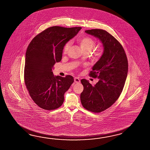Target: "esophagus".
<instances>
[{"mask_svg": "<svg viewBox=\"0 0 150 150\" xmlns=\"http://www.w3.org/2000/svg\"><path fill=\"white\" fill-rule=\"evenodd\" d=\"M74 82L76 83H80V79L78 78H77V77H75L74 78Z\"/></svg>", "mask_w": 150, "mask_h": 150, "instance_id": "34e87169", "label": "esophagus"}]
</instances>
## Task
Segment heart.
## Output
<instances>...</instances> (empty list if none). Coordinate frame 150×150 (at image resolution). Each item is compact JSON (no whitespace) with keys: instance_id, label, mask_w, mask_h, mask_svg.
Returning <instances> with one entry per match:
<instances>
[{"instance_id":"obj_1","label":"heart","mask_w":150,"mask_h":150,"mask_svg":"<svg viewBox=\"0 0 150 150\" xmlns=\"http://www.w3.org/2000/svg\"><path fill=\"white\" fill-rule=\"evenodd\" d=\"M78 42L81 46V49L84 52H90L96 45V42L93 39L88 37L84 36L78 39ZM70 42L66 43L64 47V53H66L69 49ZM103 54V48L99 47L93 51V55L96 58H100Z\"/></svg>"}]
</instances>
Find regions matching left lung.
<instances>
[{"instance_id":"1","label":"left lung","mask_w":150,"mask_h":150,"mask_svg":"<svg viewBox=\"0 0 150 150\" xmlns=\"http://www.w3.org/2000/svg\"><path fill=\"white\" fill-rule=\"evenodd\" d=\"M85 33L100 39L104 47L103 54L89 73L99 81L92 86L87 80H81L84 86L81 94L83 107L98 113L110 107L120 96L127 78L128 60L123 47L107 31L95 29Z\"/></svg>"}]
</instances>
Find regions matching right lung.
<instances>
[{"instance_id": "add662e5", "label": "right lung", "mask_w": 150, "mask_h": 150, "mask_svg": "<svg viewBox=\"0 0 150 150\" xmlns=\"http://www.w3.org/2000/svg\"><path fill=\"white\" fill-rule=\"evenodd\" d=\"M81 27L53 26L37 35L27 48L24 71L25 84L31 98L47 110L62 106L64 94L74 81L73 77H54L55 62L62 60L64 47L77 34Z\"/></svg>"}]
</instances>
